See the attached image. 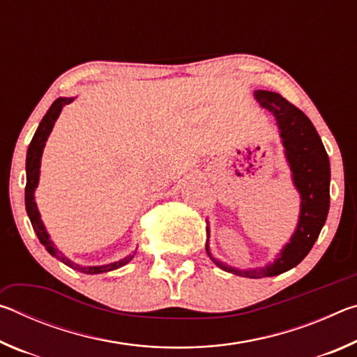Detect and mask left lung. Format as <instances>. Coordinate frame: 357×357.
Instances as JSON below:
<instances>
[{"label":"left lung","instance_id":"1","mask_svg":"<svg viewBox=\"0 0 357 357\" xmlns=\"http://www.w3.org/2000/svg\"><path fill=\"white\" fill-rule=\"evenodd\" d=\"M253 98L257 99L259 107L268 110L275 119L283 154H285L288 168L291 172L293 185L301 198L299 219L291 238L277 253L274 261L268 263L263 268L239 269L215 258L209 250L208 220L206 252L209 258L227 273L250 277V279H261V277L279 275L293 269L312 250L329 213L331 165L328 153H326L317 129L299 108L289 104L280 94L264 91V89L253 91Z\"/></svg>","mask_w":357,"mask_h":357}]
</instances>
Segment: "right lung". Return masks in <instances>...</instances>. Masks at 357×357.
Segmentation results:
<instances>
[{
	"mask_svg": "<svg viewBox=\"0 0 357 357\" xmlns=\"http://www.w3.org/2000/svg\"><path fill=\"white\" fill-rule=\"evenodd\" d=\"M75 98H58L55 102H53L52 107L48 108V112L45 113V116L42 118L40 124L36 134L33 137L31 143L28 146V153H26V187H25V206H26V213L29 220H31V225L34 228V233L38 234V238L40 241V244L45 247V250L50 253L52 257H55L59 261L68 264L69 268L80 271L83 274H104V273H110V271H114L118 268H123V266L128 264L132 258L135 257L137 250L130 252L129 255H126L124 258L118 259V261L113 263H107V264H99V266H83L78 264L75 261H72L70 258L64 255L61 250L56 249V245L53 241L50 239V234H48L47 228L44 225V222L40 219V213L38 209V203H36L34 198V192L39 185V178H40V160H42V153H44L45 143L50 137L53 126H55L56 119L61 114L64 105L74 102Z\"/></svg>",
	"mask_w": 357,
	"mask_h": 357,
	"instance_id": "add662e5",
	"label": "right lung"
}]
</instances>
